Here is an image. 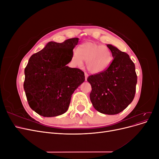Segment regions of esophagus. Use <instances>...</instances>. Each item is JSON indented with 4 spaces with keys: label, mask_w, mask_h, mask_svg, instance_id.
I'll return each instance as SVG.
<instances>
[{
    "label": "esophagus",
    "mask_w": 159,
    "mask_h": 159,
    "mask_svg": "<svg viewBox=\"0 0 159 159\" xmlns=\"http://www.w3.org/2000/svg\"><path fill=\"white\" fill-rule=\"evenodd\" d=\"M88 78V74L85 72V81H87Z\"/></svg>",
    "instance_id": "34e87169"
}]
</instances>
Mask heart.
Listing matches in <instances>:
<instances>
[{
	"label": "heart",
	"instance_id": "heart-1",
	"mask_svg": "<svg viewBox=\"0 0 159 159\" xmlns=\"http://www.w3.org/2000/svg\"><path fill=\"white\" fill-rule=\"evenodd\" d=\"M113 60L111 51L106 46L93 42H86L74 50L71 63L75 67H80L85 61V66L92 74H99L107 70Z\"/></svg>",
	"mask_w": 159,
	"mask_h": 159
}]
</instances>
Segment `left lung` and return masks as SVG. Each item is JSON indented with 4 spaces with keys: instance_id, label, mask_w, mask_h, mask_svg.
Listing matches in <instances>:
<instances>
[{
    "instance_id": "1",
    "label": "left lung",
    "mask_w": 159,
    "mask_h": 159,
    "mask_svg": "<svg viewBox=\"0 0 159 159\" xmlns=\"http://www.w3.org/2000/svg\"><path fill=\"white\" fill-rule=\"evenodd\" d=\"M107 46L111 51L113 60L107 70L88 78L92 89L89 98L98 111L115 115L133 102L137 76L135 66L127 54L111 44Z\"/></svg>"
}]
</instances>
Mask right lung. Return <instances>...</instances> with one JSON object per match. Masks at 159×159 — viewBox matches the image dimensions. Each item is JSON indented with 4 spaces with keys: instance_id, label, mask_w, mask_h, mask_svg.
<instances>
[{
    "instance_id": "1",
    "label": "right lung",
    "mask_w": 159,
    "mask_h": 159,
    "mask_svg": "<svg viewBox=\"0 0 159 159\" xmlns=\"http://www.w3.org/2000/svg\"><path fill=\"white\" fill-rule=\"evenodd\" d=\"M79 38L50 42L33 54L25 70L24 89L30 108L43 117H56L68 109L71 95L85 81L84 71L66 65Z\"/></svg>"
}]
</instances>
